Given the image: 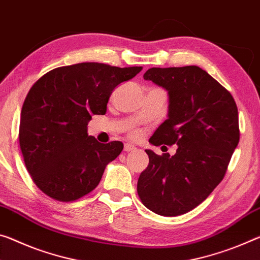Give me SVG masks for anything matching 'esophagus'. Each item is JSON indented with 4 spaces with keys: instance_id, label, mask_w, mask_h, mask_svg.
I'll return each instance as SVG.
<instances>
[{
    "instance_id": "1",
    "label": "esophagus",
    "mask_w": 260,
    "mask_h": 260,
    "mask_svg": "<svg viewBox=\"0 0 260 260\" xmlns=\"http://www.w3.org/2000/svg\"><path fill=\"white\" fill-rule=\"evenodd\" d=\"M135 146H133V145H131V143H125V146H123V150L125 151H132V150H134L135 149Z\"/></svg>"
}]
</instances>
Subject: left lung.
<instances>
[{
    "mask_svg": "<svg viewBox=\"0 0 260 260\" xmlns=\"http://www.w3.org/2000/svg\"><path fill=\"white\" fill-rule=\"evenodd\" d=\"M143 78L169 93V118L149 142L178 147L174 156L146 150L149 164L139 177L138 194L151 212L182 215L223 179L240 141L237 105L232 93L198 66L150 68Z\"/></svg>",
    "mask_w": 260,
    "mask_h": 260,
    "instance_id": "8db88e82",
    "label": "left lung"
}]
</instances>
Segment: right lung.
Returning a JSON list of instances; mask_svg holds the SVG:
<instances>
[{
  "mask_svg": "<svg viewBox=\"0 0 260 260\" xmlns=\"http://www.w3.org/2000/svg\"><path fill=\"white\" fill-rule=\"evenodd\" d=\"M141 69L82 62L52 69L32 85L20 113L18 138L28 174L45 194L71 203L97 187L123 145L98 142L86 126L93 114L106 113L115 86Z\"/></svg>",
  "mask_w": 260,
  "mask_h": 260,
  "instance_id": "add662e5",
  "label": "right lung"
}]
</instances>
